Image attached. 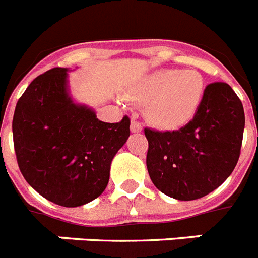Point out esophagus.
<instances>
[{
  "label": "esophagus",
  "mask_w": 258,
  "mask_h": 258,
  "mask_svg": "<svg viewBox=\"0 0 258 258\" xmlns=\"http://www.w3.org/2000/svg\"><path fill=\"white\" fill-rule=\"evenodd\" d=\"M131 131L133 132V133H140V132H142V124L140 122V121L136 120V117H133V118H132Z\"/></svg>",
  "instance_id": "esophagus-1"
}]
</instances>
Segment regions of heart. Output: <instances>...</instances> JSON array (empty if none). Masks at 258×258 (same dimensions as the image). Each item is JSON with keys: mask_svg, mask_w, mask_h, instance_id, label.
<instances>
[{"mask_svg": "<svg viewBox=\"0 0 258 258\" xmlns=\"http://www.w3.org/2000/svg\"><path fill=\"white\" fill-rule=\"evenodd\" d=\"M204 92L206 83L197 70L163 68L142 79L129 92V99L148 105V116L154 125L175 129L195 116Z\"/></svg>", "mask_w": 258, "mask_h": 258, "instance_id": "heart-1", "label": "heart"}]
</instances>
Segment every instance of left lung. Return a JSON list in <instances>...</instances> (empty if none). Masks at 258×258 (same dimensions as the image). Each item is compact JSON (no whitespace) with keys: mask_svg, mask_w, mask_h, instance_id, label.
Wrapping results in <instances>:
<instances>
[{"mask_svg":"<svg viewBox=\"0 0 258 258\" xmlns=\"http://www.w3.org/2000/svg\"><path fill=\"white\" fill-rule=\"evenodd\" d=\"M245 114L227 83H211L192 120L178 131L145 127L150 179L165 195L195 201L216 190L239 161Z\"/></svg>","mask_w":258,"mask_h":258,"instance_id":"8db88e82","label":"left lung"}]
</instances>
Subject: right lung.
Returning a JSON list of instances; mask_svg holds the SVG:
<instances>
[{
	"label": "right lung",
	"instance_id": "1",
	"mask_svg": "<svg viewBox=\"0 0 258 258\" xmlns=\"http://www.w3.org/2000/svg\"><path fill=\"white\" fill-rule=\"evenodd\" d=\"M67 68L30 83L13 117V141L23 178L47 201L79 207L105 190L112 159L131 136V120L100 121L68 93Z\"/></svg>",
	"mask_w": 258,
	"mask_h": 258
}]
</instances>
